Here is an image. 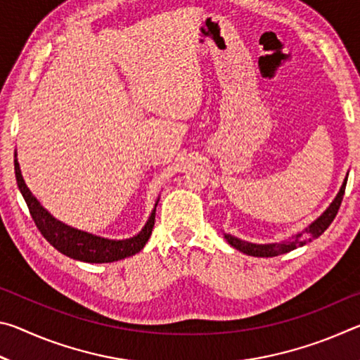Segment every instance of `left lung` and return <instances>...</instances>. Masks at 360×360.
<instances>
[{
  "instance_id": "left-lung-1",
  "label": "left lung",
  "mask_w": 360,
  "mask_h": 360,
  "mask_svg": "<svg viewBox=\"0 0 360 360\" xmlns=\"http://www.w3.org/2000/svg\"><path fill=\"white\" fill-rule=\"evenodd\" d=\"M346 181H348V179H345L338 195L335 197L332 205L324 211V214L316 219V221L311 225H309L308 229H304V231H302V233L292 236V238L288 240V241L271 243V245H254V243L241 241V240L235 238V236H231V235H225V238H227V241L235 249H238V251L245 252L248 255H254V257H275V255L294 251V249L307 245V243L313 241L314 238H318V236H321L328 229V225L333 222V219H335V216H337V212L340 210L341 200H343Z\"/></svg>"
}]
</instances>
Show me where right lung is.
<instances>
[{
	"label": "right lung",
	"mask_w": 360,
	"mask_h": 360,
	"mask_svg": "<svg viewBox=\"0 0 360 360\" xmlns=\"http://www.w3.org/2000/svg\"><path fill=\"white\" fill-rule=\"evenodd\" d=\"M14 168L17 186H19L23 198H25L30 214H32L36 227L41 231V235L62 254L68 255L71 259L89 262V264H108V262H115L135 255L148 243L152 229H154L155 210L152 211L144 229L136 236H133V238L119 241L100 238V236L87 233V231H81L70 227V225H65L63 222L57 221L56 217L49 214L27 187L25 181L22 178L17 158L14 160Z\"/></svg>",
	"instance_id": "add662e5"
}]
</instances>
